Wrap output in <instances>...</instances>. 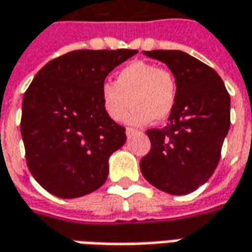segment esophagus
I'll list each match as a JSON object with an SVG mask.
<instances>
[{
	"mask_svg": "<svg viewBox=\"0 0 252 252\" xmlns=\"http://www.w3.org/2000/svg\"><path fill=\"white\" fill-rule=\"evenodd\" d=\"M138 129H135V128H126V136H131V135H133V133H138Z\"/></svg>",
	"mask_w": 252,
	"mask_h": 252,
	"instance_id": "34e87169",
	"label": "esophagus"
}]
</instances>
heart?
<instances>
[{"instance_id": "obj_1", "label": "heart", "mask_w": 252, "mask_h": 252, "mask_svg": "<svg viewBox=\"0 0 252 252\" xmlns=\"http://www.w3.org/2000/svg\"><path fill=\"white\" fill-rule=\"evenodd\" d=\"M99 95L103 110L114 121L124 117L131 99L133 106L126 114V121L133 126H143L153 119L156 121L168 119L175 109L177 84L170 71L138 60L120 69L114 83H102Z\"/></svg>"}]
</instances>
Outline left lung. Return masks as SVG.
Here are the masks:
<instances>
[{
  "instance_id": "8db88e82",
  "label": "left lung",
  "mask_w": 252,
  "mask_h": 252,
  "mask_svg": "<svg viewBox=\"0 0 252 252\" xmlns=\"http://www.w3.org/2000/svg\"><path fill=\"white\" fill-rule=\"evenodd\" d=\"M147 57L168 65L177 84L168 124L146 133L151 149L140 159L144 179L172 195H187L217 168L230 126V96L209 65L180 50H151Z\"/></svg>"
}]
</instances>
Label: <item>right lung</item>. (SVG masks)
Masks as SVG:
<instances>
[{"label":"right lung","instance_id":"right-lung-1","mask_svg":"<svg viewBox=\"0 0 252 252\" xmlns=\"http://www.w3.org/2000/svg\"><path fill=\"white\" fill-rule=\"evenodd\" d=\"M138 50H73L49 61L24 93L20 131L27 166L47 192L79 198L106 181L126 128L103 110L101 86Z\"/></svg>","mask_w":252,"mask_h":252}]
</instances>
